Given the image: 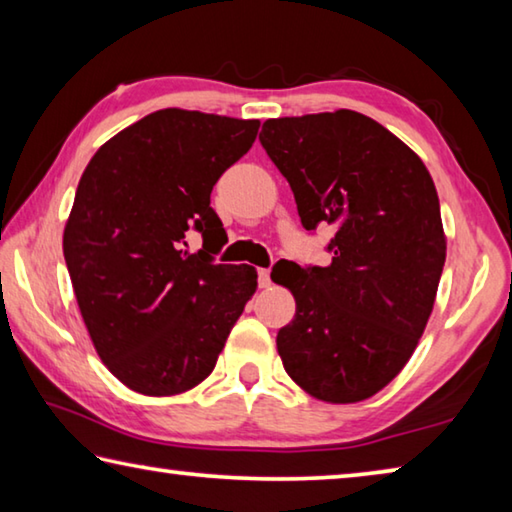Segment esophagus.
Wrapping results in <instances>:
<instances>
[{
  "label": "esophagus",
  "mask_w": 512,
  "mask_h": 512,
  "mask_svg": "<svg viewBox=\"0 0 512 512\" xmlns=\"http://www.w3.org/2000/svg\"><path fill=\"white\" fill-rule=\"evenodd\" d=\"M259 287H262V289H268V287H271V271H268V268H259Z\"/></svg>",
  "instance_id": "esophagus-1"
}]
</instances>
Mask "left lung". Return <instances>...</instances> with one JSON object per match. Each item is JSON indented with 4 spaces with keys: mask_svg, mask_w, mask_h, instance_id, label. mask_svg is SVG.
<instances>
[{
    "mask_svg": "<svg viewBox=\"0 0 512 512\" xmlns=\"http://www.w3.org/2000/svg\"><path fill=\"white\" fill-rule=\"evenodd\" d=\"M259 142L302 225H336L327 266L271 275L296 298L277 332L284 370L320 402L368 400L409 363L436 302L447 255L436 185L418 153L354 110L266 119Z\"/></svg>",
    "mask_w": 512,
    "mask_h": 512,
    "instance_id": "8db88e82",
    "label": "left lung"
}]
</instances>
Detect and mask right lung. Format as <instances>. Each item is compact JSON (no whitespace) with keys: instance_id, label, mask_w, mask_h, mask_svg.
<instances>
[{"instance_id":"add662e5","label":"right lung","mask_w":512,"mask_h":512,"mask_svg":"<svg viewBox=\"0 0 512 512\" xmlns=\"http://www.w3.org/2000/svg\"><path fill=\"white\" fill-rule=\"evenodd\" d=\"M259 119L164 108L92 155L76 187L63 253L94 350L149 397L192 391L216 366L257 291V271L189 253L187 230L223 237L210 207L221 173L248 153Z\"/></svg>"}]
</instances>
